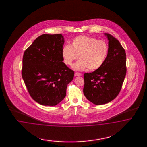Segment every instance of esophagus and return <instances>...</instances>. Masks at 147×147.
<instances>
[{
    "label": "esophagus",
    "instance_id": "esophagus-1",
    "mask_svg": "<svg viewBox=\"0 0 147 147\" xmlns=\"http://www.w3.org/2000/svg\"><path fill=\"white\" fill-rule=\"evenodd\" d=\"M75 76H82V74L81 73H78V72H76L75 73Z\"/></svg>",
    "mask_w": 147,
    "mask_h": 147
}]
</instances>
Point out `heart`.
Wrapping results in <instances>:
<instances>
[{
  "mask_svg": "<svg viewBox=\"0 0 147 147\" xmlns=\"http://www.w3.org/2000/svg\"><path fill=\"white\" fill-rule=\"evenodd\" d=\"M108 53V46L106 41L89 36L76 37L71 45H65L62 49L64 63L71 66L79 56L80 60L76 63L74 68L77 71L88 68L95 71L101 67Z\"/></svg>",
  "mask_w": 147,
  "mask_h": 147,
  "instance_id": "heart-1",
  "label": "heart"
}]
</instances>
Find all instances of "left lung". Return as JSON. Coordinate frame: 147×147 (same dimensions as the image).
<instances>
[{
  "label": "left lung",
  "mask_w": 147,
  "mask_h": 147,
  "mask_svg": "<svg viewBox=\"0 0 147 147\" xmlns=\"http://www.w3.org/2000/svg\"><path fill=\"white\" fill-rule=\"evenodd\" d=\"M108 53L101 67L85 73L84 94L96 105L109 102L120 93L127 72L126 53L119 40L108 33Z\"/></svg>",
  "instance_id": "1"
}]
</instances>
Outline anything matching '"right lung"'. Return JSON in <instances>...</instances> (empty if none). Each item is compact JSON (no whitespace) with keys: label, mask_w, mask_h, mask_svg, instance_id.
I'll return each instance as SVG.
<instances>
[{"label":"right lung","mask_w":147,"mask_h":147,"mask_svg":"<svg viewBox=\"0 0 147 147\" xmlns=\"http://www.w3.org/2000/svg\"><path fill=\"white\" fill-rule=\"evenodd\" d=\"M64 39L61 34H42L27 49L22 74L27 90L36 102L54 106L66 95L74 72L62 62Z\"/></svg>","instance_id":"1"}]
</instances>
